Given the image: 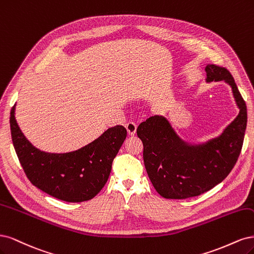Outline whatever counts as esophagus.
Instances as JSON below:
<instances>
[{
  "label": "esophagus",
  "instance_id": "obj_1",
  "mask_svg": "<svg viewBox=\"0 0 254 254\" xmlns=\"http://www.w3.org/2000/svg\"><path fill=\"white\" fill-rule=\"evenodd\" d=\"M126 128L127 130L128 135H134L136 133V129H137V125L135 124L134 121H128L127 124L126 125Z\"/></svg>",
  "mask_w": 254,
  "mask_h": 254
}]
</instances>
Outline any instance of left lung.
<instances>
[{"label":"left lung","instance_id":"8db88e82","mask_svg":"<svg viewBox=\"0 0 254 254\" xmlns=\"http://www.w3.org/2000/svg\"><path fill=\"white\" fill-rule=\"evenodd\" d=\"M207 82L225 81L231 86L240 113L222 135L200 144L179 138L162 116H152L137 127L143 143L144 167L162 197L185 199L211 190L229 175L239 159L247 127L246 102L227 68L206 66Z\"/></svg>","mask_w":254,"mask_h":254}]
</instances>
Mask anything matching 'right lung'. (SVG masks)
I'll return each instance as SVG.
<instances>
[{"mask_svg": "<svg viewBox=\"0 0 254 254\" xmlns=\"http://www.w3.org/2000/svg\"><path fill=\"white\" fill-rule=\"evenodd\" d=\"M14 106L9 119L12 143L30 183L64 201L81 202L95 197L108 182L113 160L127 138L125 127H110L77 151L46 153L24 136L14 117Z\"/></svg>", "mask_w": 254, "mask_h": 254, "instance_id": "add662e5", "label": "right lung"}]
</instances>
